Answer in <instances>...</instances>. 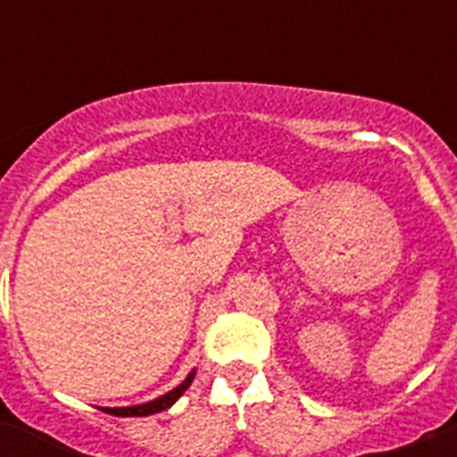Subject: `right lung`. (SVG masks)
<instances>
[{
	"instance_id": "right-lung-1",
	"label": "right lung",
	"mask_w": 457,
	"mask_h": 457,
	"mask_svg": "<svg viewBox=\"0 0 457 457\" xmlns=\"http://www.w3.org/2000/svg\"><path fill=\"white\" fill-rule=\"evenodd\" d=\"M194 375H196V370H192V373H189L179 386H176V389L167 391V394L160 395V398H155V401L141 403V405H132V407H103V410L107 411V414H114V417H148V414L162 411V410H167V407H171L173 403L179 401L180 395L189 389Z\"/></svg>"
}]
</instances>
